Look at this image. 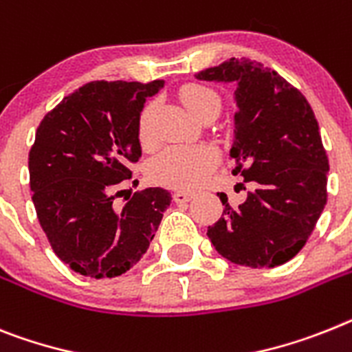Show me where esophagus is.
<instances>
[{
    "label": "esophagus",
    "instance_id": "1",
    "mask_svg": "<svg viewBox=\"0 0 352 352\" xmlns=\"http://www.w3.org/2000/svg\"><path fill=\"white\" fill-rule=\"evenodd\" d=\"M192 197H194V194H190V192H183V190H176L173 194V199L176 201V203H188Z\"/></svg>",
    "mask_w": 352,
    "mask_h": 352
}]
</instances>
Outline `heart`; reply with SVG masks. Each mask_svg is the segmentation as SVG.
Here are the masks:
<instances>
[{
	"instance_id": "heart-1",
	"label": "heart",
	"mask_w": 352,
	"mask_h": 352,
	"mask_svg": "<svg viewBox=\"0 0 352 352\" xmlns=\"http://www.w3.org/2000/svg\"><path fill=\"white\" fill-rule=\"evenodd\" d=\"M179 101L192 116L206 119L215 117L221 110V96L203 83H187L178 92ZM153 104H147L139 116V140L144 147L153 146L151 131ZM219 164L217 149L210 144L167 147L156 155L147 167L149 179L162 187L176 190H192L205 182Z\"/></svg>"
}]
</instances>
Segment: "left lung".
<instances>
[{
  "instance_id": "left-lung-1",
  "label": "left lung",
  "mask_w": 352,
  "mask_h": 352,
  "mask_svg": "<svg viewBox=\"0 0 352 352\" xmlns=\"http://www.w3.org/2000/svg\"><path fill=\"white\" fill-rule=\"evenodd\" d=\"M196 76L236 83L233 174L253 187L239 206L219 192L224 210L208 239L236 265H281L301 251L327 201L329 160L314 110L301 90L254 60L230 58Z\"/></svg>"
}]
</instances>
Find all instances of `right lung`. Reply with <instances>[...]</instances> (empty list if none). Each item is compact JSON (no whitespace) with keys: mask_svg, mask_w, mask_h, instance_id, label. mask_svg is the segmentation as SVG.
I'll return each instance as SVG.
<instances>
[{"mask_svg":"<svg viewBox=\"0 0 352 352\" xmlns=\"http://www.w3.org/2000/svg\"><path fill=\"white\" fill-rule=\"evenodd\" d=\"M164 83H85L38 124L28 155L32 201L51 249L82 276L116 278L130 270L170 205L164 188L126 197L122 190L142 155L139 116Z\"/></svg>","mask_w":352,"mask_h":352,"instance_id":"add662e5","label":"right lung"}]
</instances>
